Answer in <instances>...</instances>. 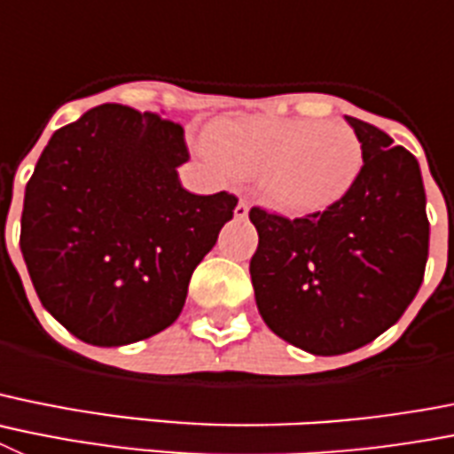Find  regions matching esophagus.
Segmentation results:
<instances>
[{
    "label": "esophagus",
    "mask_w": 454,
    "mask_h": 454,
    "mask_svg": "<svg viewBox=\"0 0 454 454\" xmlns=\"http://www.w3.org/2000/svg\"><path fill=\"white\" fill-rule=\"evenodd\" d=\"M247 214H249V205L245 202V200H240L239 205H236V209H234V215H236V218L243 220V218H247Z\"/></svg>",
    "instance_id": "1"
}]
</instances>
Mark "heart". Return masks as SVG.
<instances>
[{"mask_svg": "<svg viewBox=\"0 0 454 454\" xmlns=\"http://www.w3.org/2000/svg\"><path fill=\"white\" fill-rule=\"evenodd\" d=\"M205 151L230 176L263 177L268 202L288 215L338 205L364 161L351 126L310 119H227L211 128Z\"/></svg>", "mask_w": 454, "mask_h": 454, "instance_id": "heart-1", "label": "heart"}]
</instances>
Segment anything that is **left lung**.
<instances>
[{"instance_id":"8db88e82","label":"left lung","mask_w":454,"mask_h":454,"mask_svg":"<svg viewBox=\"0 0 454 454\" xmlns=\"http://www.w3.org/2000/svg\"><path fill=\"white\" fill-rule=\"evenodd\" d=\"M347 121L364 164L338 205L294 220L249 211L259 231L249 274L261 317L313 356L356 351L394 326L421 288L430 243L417 157L380 128Z\"/></svg>"}]
</instances>
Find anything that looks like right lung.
Masks as SVG:
<instances>
[{
	"instance_id": "right-lung-1",
	"label": "right lung",
	"mask_w": 454,
	"mask_h": 454,
	"mask_svg": "<svg viewBox=\"0 0 454 454\" xmlns=\"http://www.w3.org/2000/svg\"><path fill=\"white\" fill-rule=\"evenodd\" d=\"M184 130L106 103L60 128L24 191L20 249L44 309L78 340L123 347L180 317L193 270L239 200L180 184Z\"/></svg>"
}]
</instances>
